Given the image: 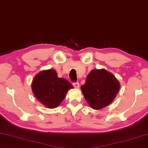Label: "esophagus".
<instances>
[{
  "label": "esophagus",
  "mask_w": 148,
  "mask_h": 148,
  "mask_svg": "<svg viewBox=\"0 0 148 148\" xmlns=\"http://www.w3.org/2000/svg\"><path fill=\"white\" fill-rule=\"evenodd\" d=\"M73 86H74V88H78L79 87V84L78 82H76V83H73Z\"/></svg>",
  "instance_id": "34e87169"
}]
</instances>
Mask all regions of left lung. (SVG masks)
Masks as SVG:
<instances>
[{"label": "left lung", "instance_id": "obj_1", "mask_svg": "<svg viewBox=\"0 0 148 148\" xmlns=\"http://www.w3.org/2000/svg\"><path fill=\"white\" fill-rule=\"evenodd\" d=\"M120 87V83L114 75L102 69L91 71L81 89L90 106L100 110L112 103Z\"/></svg>", "mask_w": 148, "mask_h": 148}]
</instances>
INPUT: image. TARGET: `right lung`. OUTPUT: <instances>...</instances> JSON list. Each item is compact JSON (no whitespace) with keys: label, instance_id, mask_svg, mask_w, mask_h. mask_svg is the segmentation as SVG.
I'll return each mask as SVG.
<instances>
[{"label":"right lung","instance_id":"add662e5","mask_svg":"<svg viewBox=\"0 0 148 148\" xmlns=\"http://www.w3.org/2000/svg\"><path fill=\"white\" fill-rule=\"evenodd\" d=\"M71 88H73L72 84L64 78L58 77L54 69L38 72L31 83L32 91L36 99L51 109L60 105Z\"/></svg>","mask_w":148,"mask_h":148}]
</instances>
